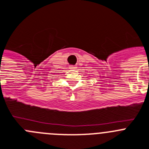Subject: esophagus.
I'll use <instances>...</instances> for the list:
<instances>
[{
  "mask_svg": "<svg viewBox=\"0 0 149 149\" xmlns=\"http://www.w3.org/2000/svg\"><path fill=\"white\" fill-rule=\"evenodd\" d=\"M70 69L76 70V69H77V67H76V66H70Z\"/></svg>",
  "mask_w": 149,
  "mask_h": 149,
  "instance_id": "1",
  "label": "esophagus"
}]
</instances>
